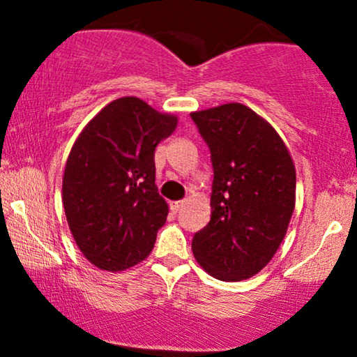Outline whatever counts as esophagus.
Here are the masks:
<instances>
[{"instance_id":"esophagus-1","label":"esophagus","mask_w":357,"mask_h":357,"mask_svg":"<svg viewBox=\"0 0 357 357\" xmlns=\"http://www.w3.org/2000/svg\"><path fill=\"white\" fill-rule=\"evenodd\" d=\"M183 206V202H172L170 203V209H172L174 213H178L180 208Z\"/></svg>"}]
</instances>
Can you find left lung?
Instances as JSON below:
<instances>
[{"instance_id":"left-lung-1","label":"left lung","mask_w":357,"mask_h":357,"mask_svg":"<svg viewBox=\"0 0 357 357\" xmlns=\"http://www.w3.org/2000/svg\"><path fill=\"white\" fill-rule=\"evenodd\" d=\"M213 164L211 221L192 250L209 275L247 280L263 270L286 236L296 204V169L280 135L242 104L190 114Z\"/></svg>"}]
</instances>
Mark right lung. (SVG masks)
Returning a JSON list of instances; mask_svg holds the SVG:
<instances>
[{"label":"right lung","mask_w":357,"mask_h":357,"mask_svg":"<svg viewBox=\"0 0 357 357\" xmlns=\"http://www.w3.org/2000/svg\"><path fill=\"white\" fill-rule=\"evenodd\" d=\"M177 126L138 97L104 107L68 155L63 206L73 237L100 270L121 271L153 250L167 203L155 187L154 151Z\"/></svg>","instance_id":"1"}]
</instances>
